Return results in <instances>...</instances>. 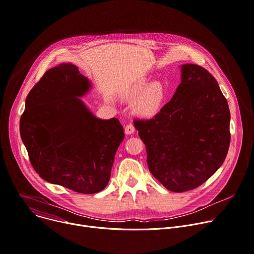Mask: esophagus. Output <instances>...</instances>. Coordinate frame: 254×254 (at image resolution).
I'll use <instances>...</instances> for the list:
<instances>
[{"label": "esophagus", "mask_w": 254, "mask_h": 254, "mask_svg": "<svg viewBox=\"0 0 254 254\" xmlns=\"http://www.w3.org/2000/svg\"><path fill=\"white\" fill-rule=\"evenodd\" d=\"M134 131H135V128H134L133 124H127V125L125 126V133H126L127 135L132 134Z\"/></svg>", "instance_id": "1"}]
</instances>
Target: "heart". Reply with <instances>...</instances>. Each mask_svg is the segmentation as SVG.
Segmentation results:
<instances>
[{
    "instance_id": "b5f03b06",
    "label": "heart",
    "mask_w": 254,
    "mask_h": 254,
    "mask_svg": "<svg viewBox=\"0 0 254 254\" xmlns=\"http://www.w3.org/2000/svg\"><path fill=\"white\" fill-rule=\"evenodd\" d=\"M131 99L138 97L136 111L144 117H151L157 114L166 100V88L160 82L148 84L139 82L135 84L128 92Z\"/></svg>"
}]
</instances>
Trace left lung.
I'll list each match as a JSON object with an SVG mask.
<instances>
[{
  "instance_id": "left-lung-1",
  "label": "left lung",
  "mask_w": 254,
  "mask_h": 254,
  "mask_svg": "<svg viewBox=\"0 0 254 254\" xmlns=\"http://www.w3.org/2000/svg\"><path fill=\"white\" fill-rule=\"evenodd\" d=\"M147 166L168 190L197 188L223 165L230 146V110L206 69L182 65V82L150 119H135Z\"/></svg>"
}]
</instances>
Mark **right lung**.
<instances>
[{
  "mask_svg": "<svg viewBox=\"0 0 254 254\" xmlns=\"http://www.w3.org/2000/svg\"><path fill=\"white\" fill-rule=\"evenodd\" d=\"M90 87L72 64L48 70L29 91L20 118L21 139L34 171L44 180L93 194L109 183L124 139L120 121L97 119L78 96Z\"/></svg>",
  "mask_w": 254,
  "mask_h": 254,
  "instance_id": "right-lung-1",
  "label": "right lung"
}]
</instances>
